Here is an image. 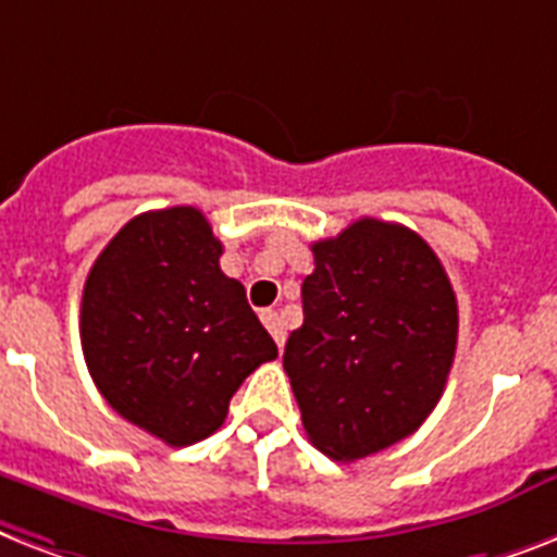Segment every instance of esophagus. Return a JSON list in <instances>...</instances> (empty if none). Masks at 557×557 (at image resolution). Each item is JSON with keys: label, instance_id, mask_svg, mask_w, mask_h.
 Here are the masks:
<instances>
[{"label": "esophagus", "instance_id": "1", "mask_svg": "<svg viewBox=\"0 0 557 557\" xmlns=\"http://www.w3.org/2000/svg\"><path fill=\"white\" fill-rule=\"evenodd\" d=\"M261 322H264V327L270 331V336L275 339V345H278V348H284V339H287V333H284L282 315L275 313V310H267V313H261Z\"/></svg>", "mask_w": 557, "mask_h": 557}]
</instances>
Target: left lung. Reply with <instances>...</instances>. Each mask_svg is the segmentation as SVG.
Listing matches in <instances>:
<instances>
[{"label": "left lung", "instance_id": "obj_1", "mask_svg": "<svg viewBox=\"0 0 557 557\" xmlns=\"http://www.w3.org/2000/svg\"><path fill=\"white\" fill-rule=\"evenodd\" d=\"M313 261L284 371L310 443L354 462L413 434L440 403L457 350V296L420 235L376 218L315 242Z\"/></svg>", "mask_w": 557, "mask_h": 557}]
</instances>
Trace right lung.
<instances>
[{"instance_id": "1", "label": "right lung", "mask_w": 557, "mask_h": 557, "mask_svg": "<svg viewBox=\"0 0 557 557\" xmlns=\"http://www.w3.org/2000/svg\"><path fill=\"white\" fill-rule=\"evenodd\" d=\"M224 247L195 207L132 218L83 287L79 339L102 399L166 446L215 434L275 342L221 273Z\"/></svg>"}]
</instances>
